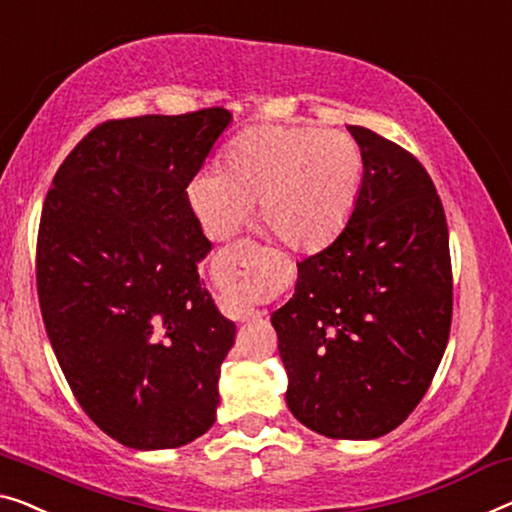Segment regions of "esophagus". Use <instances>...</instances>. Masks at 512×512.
Returning <instances> with one entry per match:
<instances>
[{
	"mask_svg": "<svg viewBox=\"0 0 512 512\" xmlns=\"http://www.w3.org/2000/svg\"><path fill=\"white\" fill-rule=\"evenodd\" d=\"M264 312L262 310H255V308H243L241 310V319H257V317H262Z\"/></svg>",
	"mask_w": 512,
	"mask_h": 512,
	"instance_id": "34e87169",
	"label": "esophagus"
}]
</instances>
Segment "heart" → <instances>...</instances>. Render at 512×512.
Here are the masks:
<instances>
[{
  "label": "heart",
  "instance_id": "heart-1",
  "mask_svg": "<svg viewBox=\"0 0 512 512\" xmlns=\"http://www.w3.org/2000/svg\"><path fill=\"white\" fill-rule=\"evenodd\" d=\"M363 154L354 137L324 128L266 124L227 147L220 170H204L188 200L211 239H230L259 200V220L299 253L340 234L354 209Z\"/></svg>",
  "mask_w": 512,
  "mask_h": 512
}]
</instances>
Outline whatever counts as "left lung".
I'll list each match as a JSON object with an SVG mask.
<instances>
[{
  "instance_id": "8db88e82",
  "label": "left lung",
  "mask_w": 512,
  "mask_h": 512,
  "mask_svg": "<svg viewBox=\"0 0 512 512\" xmlns=\"http://www.w3.org/2000/svg\"><path fill=\"white\" fill-rule=\"evenodd\" d=\"M363 154L349 220L296 264L294 296L271 315L287 370V407L329 439L395 430L430 386L453 315L448 225L418 160L347 126Z\"/></svg>"
}]
</instances>
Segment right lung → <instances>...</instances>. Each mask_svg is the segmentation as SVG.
Returning a JSON list of instances; mask_svg holds the SVG:
<instances>
[{
    "mask_svg": "<svg viewBox=\"0 0 512 512\" xmlns=\"http://www.w3.org/2000/svg\"><path fill=\"white\" fill-rule=\"evenodd\" d=\"M230 124L223 108L105 121L45 197V331L80 407L135 451L186 446L216 421L236 326L200 280L211 241L186 188Z\"/></svg>",
    "mask_w": 512,
    "mask_h": 512,
    "instance_id": "1",
    "label": "right lung"
}]
</instances>
